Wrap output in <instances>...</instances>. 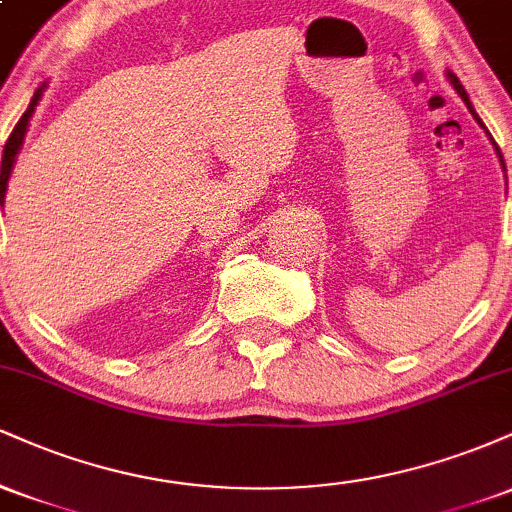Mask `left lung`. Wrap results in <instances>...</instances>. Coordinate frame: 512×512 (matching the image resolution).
I'll return each mask as SVG.
<instances>
[{"mask_svg": "<svg viewBox=\"0 0 512 512\" xmlns=\"http://www.w3.org/2000/svg\"><path fill=\"white\" fill-rule=\"evenodd\" d=\"M448 81H450V84H452V88H455V91H457V93H460V98H462V101H464V103H467L469 113H472V115H474V120H477V122H479V125H481V127H484V122H481V117H479L477 113H474L472 103H469V96H467V91H464V86L460 84V79H457V76H455V74H452V72H448ZM484 129H486V127H484ZM486 134H489V129H486ZM489 139H491L493 149H496V154H498V161H501V166H503V170H505V163H503V154H501V149H498V144H496V142H493V137H491V134H489Z\"/></svg>", "mask_w": 512, "mask_h": 512, "instance_id": "obj_1", "label": "left lung"}]
</instances>
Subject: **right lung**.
<instances>
[{
	"mask_svg": "<svg viewBox=\"0 0 512 512\" xmlns=\"http://www.w3.org/2000/svg\"><path fill=\"white\" fill-rule=\"evenodd\" d=\"M43 91H45V84L40 86L38 91L33 93L31 105H28L26 113L21 115V120L16 122L14 132L9 134L7 144H4V151H2V168H0V207H4V199H7L9 175H11V170H14L16 154H19V151H21V146H23V137H26V132H28V122H31V117H33V113H35V105H38L40 98H43Z\"/></svg>",
	"mask_w": 512,
	"mask_h": 512,
	"instance_id": "1",
	"label": "right lung"
}]
</instances>
